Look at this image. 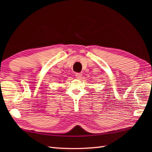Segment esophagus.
Wrapping results in <instances>:
<instances>
[{"label": "esophagus", "mask_w": 152, "mask_h": 152, "mask_svg": "<svg viewBox=\"0 0 152 152\" xmlns=\"http://www.w3.org/2000/svg\"><path fill=\"white\" fill-rule=\"evenodd\" d=\"M76 77L77 78H78V79H80L82 78V72H78V73H76Z\"/></svg>", "instance_id": "34e87169"}]
</instances>
